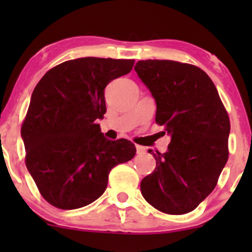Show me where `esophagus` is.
<instances>
[{
    "mask_svg": "<svg viewBox=\"0 0 252 252\" xmlns=\"http://www.w3.org/2000/svg\"><path fill=\"white\" fill-rule=\"evenodd\" d=\"M136 153H137L138 155H143L146 154V148L142 146H136Z\"/></svg>",
    "mask_w": 252,
    "mask_h": 252,
    "instance_id": "obj_1",
    "label": "esophagus"
}]
</instances>
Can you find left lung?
<instances>
[{
    "label": "left lung",
    "mask_w": 252,
    "mask_h": 252,
    "mask_svg": "<svg viewBox=\"0 0 252 252\" xmlns=\"http://www.w3.org/2000/svg\"><path fill=\"white\" fill-rule=\"evenodd\" d=\"M135 71L154 97L156 123L170 136L166 153L149 149L156 167L141 181V193L161 212L185 215L215 189L227 162V112L196 66L149 59L136 63Z\"/></svg>",
    "instance_id": "obj_1"
}]
</instances>
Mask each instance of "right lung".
I'll use <instances>...</instances> for the list:
<instances>
[{
    "instance_id": "add662e5",
    "label": "right lung",
    "mask_w": 252,
    "mask_h": 252,
    "mask_svg": "<svg viewBox=\"0 0 252 252\" xmlns=\"http://www.w3.org/2000/svg\"><path fill=\"white\" fill-rule=\"evenodd\" d=\"M132 66L130 59L68 60L34 89L21 128L26 166L41 195L58 209H80L97 200L110 170L135 156L134 143L108 140L97 124L106 112V85Z\"/></svg>"
}]
</instances>
